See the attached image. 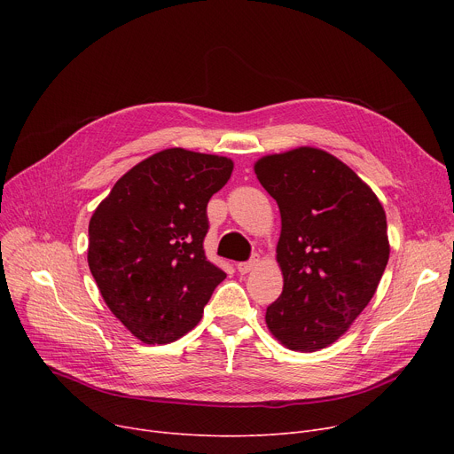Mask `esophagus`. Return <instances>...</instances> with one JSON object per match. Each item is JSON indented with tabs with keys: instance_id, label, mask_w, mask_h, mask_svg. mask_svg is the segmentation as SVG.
Instances as JSON below:
<instances>
[{
	"instance_id": "1",
	"label": "esophagus",
	"mask_w": 454,
	"mask_h": 454,
	"mask_svg": "<svg viewBox=\"0 0 454 454\" xmlns=\"http://www.w3.org/2000/svg\"><path fill=\"white\" fill-rule=\"evenodd\" d=\"M259 263V257L254 255L250 261H243V263H237V270H239V274H248L250 270H254Z\"/></svg>"
}]
</instances>
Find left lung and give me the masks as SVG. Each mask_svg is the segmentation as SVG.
Masks as SVG:
<instances>
[{
    "label": "left lung",
    "mask_w": 454,
    "mask_h": 454,
    "mask_svg": "<svg viewBox=\"0 0 454 454\" xmlns=\"http://www.w3.org/2000/svg\"><path fill=\"white\" fill-rule=\"evenodd\" d=\"M254 171L281 215L283 291L267 307V327L285 348L318 351L344 335L377 291L390 255L385 209L322 149L269 154Z\"/></svg>",
    "instance_id": "1"
}]
</instances>
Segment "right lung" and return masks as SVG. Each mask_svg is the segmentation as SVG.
Masks as SVG:
<instances>
[{
    "mask_svg": "<svg viewBox=\"0 0 454 454\" xmlns=\"http://www.w3.org/2000/svg\"><path fill=\"white\" fill-rule=\"evenodd\" d=\"M233 161L180 147L160 151L115 182L88 226V265L115 318L145 344L193 329L226 274L206 259L207 202Z\"/></svg>",
    "mask_w": 454,
    "mask_h": 454,
    "instance_id": "right-lung-1",
    "label": "right lung"
}]
</instances>
